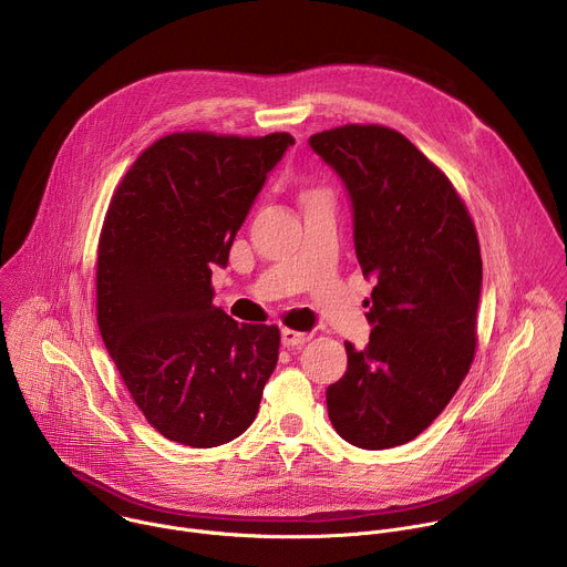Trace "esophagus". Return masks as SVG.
I'll use <instances>...</instances> for the list:
<instances>
[{"label": "esophagus", "instance_id": "34e87169", "mask_svg": "<svg viewBox=\"0 0 567 567\" xmlns=\"http://www.w3.org/2000/svg\"><path fill=\"white\" fill-rule=\"evenodd\" d=\"M280 339H282V346L285 348H300V346H305L311 337L309 334H305V332H293V330H282L280 332Z\"/></svg>", "mask_w": 567, "mask_h": 567}]
</instances>
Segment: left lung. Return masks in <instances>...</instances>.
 <instances>
[{
  "mask_svg": "<svg viewBox=\"0 0 567 567\" xmlns=\"http://www.w3.org/2000/svg\"><path fill=\"white\" fill-rule=\"evenodd\" d=\"M309 145L348 190L357 260L377 282L370 341L346 343L348 370L326 392L330 422L359 449H392L431 426L471 368L475 226L446 175L390 127L343 125Z\"/></svg>",
  "mask_w": 567,
  "mask_h": 567,
  "instance_id": "left-lung-1",
  "label": "left lung"
}]
</instances>
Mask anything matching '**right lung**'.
Returning a JSON list of instances; mask_svg holds the SVG:
<instances>
[{
    "label": "right lung",
    "mask_w": 567,
    "mask_h": 567,
    "mask_svg": "<svg viewBox=\"0 0 567 567\" xmlns=\"http://www.w3.org/2000/svg\"><path fill=\"white\" fill-rule=\"evenodd\" d=\"M293 136L204 132L152 143L116 188L99 241V328L132 399L164 437L210 449L245 433L280 348L276 326L213 305L269 173Z\"/></svg>",
    "instance_id": "obj_1"
}]
</instances>
